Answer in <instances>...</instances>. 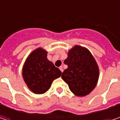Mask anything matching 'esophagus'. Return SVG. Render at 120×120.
I'll return each mask as SVG.
<instances>
[{
  "label": "esophagus",
  "instance_id": "esophagus-1",
  "mask_svg": "<svg viewBox=\"0 0 120 120\" xmlns=\"http://www.w3.org/2000/svg\"><path fill=\"white\" fill-rule=\"evenodd\" d=\"M59 69L61 70V72L63 71V68L62 66H61V67H59Z\"/></svg>",
  "mask_w": 120,
  "mask_h": 120
}]
</instances>
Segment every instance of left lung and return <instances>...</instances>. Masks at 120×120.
Masks as SVG:
<instances>
[{
  "instance_id": "left-lung-1",
  "label": "left lung",
  "mask_w": 120,
  "mask_h": 120,
  "mask_svg": "<svg viewBox=\"0 0 120 120\" xmlns=\"http://www.w3.org/2000/svg\"><path fill=\"white\" fill-rule=\"evenodd\" d=\"M67 68L62 73V79L77 96L90 94L99 79V67L87 49L75 45L68 52L64 61Z\"/></svg>"
}]
</instances>
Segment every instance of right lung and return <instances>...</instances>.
Wrapping results in <instances>:
<instances>
[{"label": "right lung", "mask_w": 120, "mask_h": 120, "mask_svg": "<svg viewBox=\"0 0 120 120\" xmlns=\"http://www.w3.org/2000/svg\"><path fill=\"white\" fill-rule=\"evenodd\" d=\"M47 52L42 48L34 50L26 59L22 67V77L29 89L36 94L48 91L54 79L61 71L47 57Z\"/></svg>", "instance_id": "1"}]
</instances>
